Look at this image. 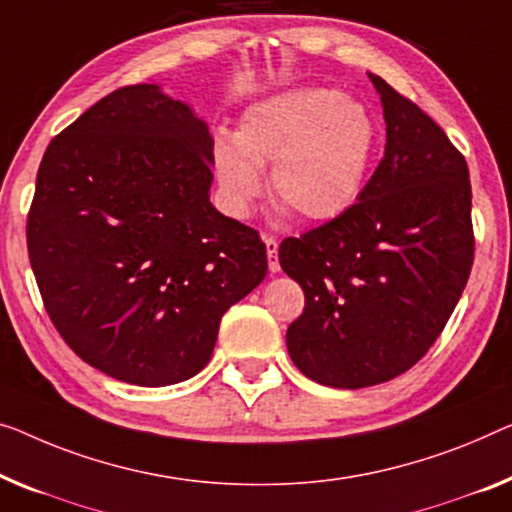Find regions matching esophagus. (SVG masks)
<instances>
[{
    "label": "esophagus",
    "mask_w": 512,
    "mask_h": 512,
    "mask_svg": "<svg viewBox=\"0 0 512 512\" xmlns=\"http://www.w3.org/2000/svg\"><path fill=\"white\" fill-rule=\"evenodd\" d=\"M266 243V257H269V271L278 273L280 271V262H278V241L273 236H264Z\"/></svg>",
    "instance_id": "esophagus-1"
}]
</instances>
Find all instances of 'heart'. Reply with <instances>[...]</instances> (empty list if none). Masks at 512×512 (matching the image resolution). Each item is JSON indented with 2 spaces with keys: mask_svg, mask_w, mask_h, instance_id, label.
I'll return each mask as SVG.
<instances>
[{
  "mask_svg": "<svg viewBox=\"0 0 512 512\" xmlns=\"http://www.w3.org/2000/svg\"><path fill=\"white\" fill-rule=\"evenodd\" d=\"M377 124L363 103L333 89H289L243 114L239 131L218 137L213 165L220 200L236 218L248 216L271 167V195L282 209L322 223L352 207L361 193Z\"/></svg>",
  "mask_w": 512,
  "mask_h": 512,
  "instance_id": "b5f03b06",
  "label": "heart"
}]
</instances>
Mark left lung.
Listing matches in <instances>:
<instances>
[{"mask_svg":"<svg viewBox=\"0 0 512 512\" xmlns=\"http://www.w3.org/2000/svg\"><path fill=\"white\" fill-rule=\"evenodd\" d=\"M370 80L384 105V158L352 207L278 248L305 294L289 356L333 388L384 384L421 361L474 264L467 160L430 114Z\"/></svg>","mask_w":512,"mask_h":512,"instance_id":"left-lung-1","label":"left lung"}]
</instances>
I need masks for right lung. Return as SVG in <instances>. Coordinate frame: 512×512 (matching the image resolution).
Listing matches in <instances>:
<instances>
[{"label":"right lung","mask_w":512,"mask_h":512,"mask_svg":"<svg viewBox=\"0 0 512 512\" xmlns=\"http://www.w3.org/2000/svg\"><path fill=\"white\" fill-rule=\"evenodd\" d=\"M213 140L156 85L114 89L45 149L27 253L82 361L167 386L209 363L220 317L266 276L253 227L209 202Z\"/></svg>","instance_id":"obj_1"}]
</instances>
